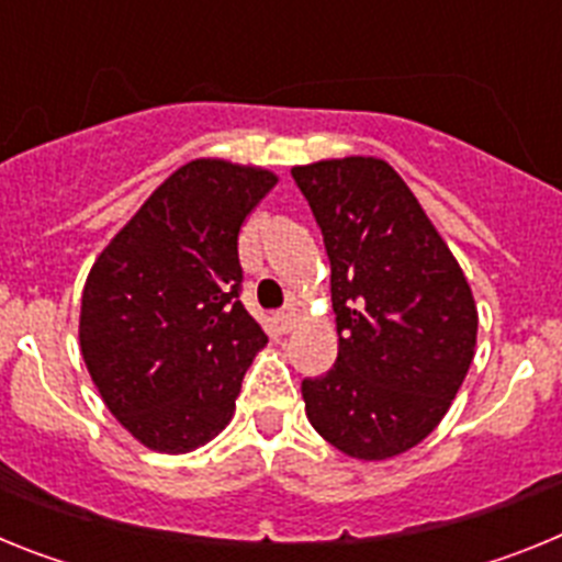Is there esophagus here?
Segmentation results:
<instances>
[{
	"label": "esophagus",
	"mask_w": 562,
	"mask_h": 562,
	"mask_svg": "<svg viewBox=\"0 0 562 562\" xmlns=\"http://www.w3.org/2000/svg\"><path fill=\"white\" fill-rule=\"evenodd\" d=\"M276 326H278V331H290L292 326H295V312L292 310H286V312H278L276 315Z\"/></svg>",
	"instance_id": "34e87169"
}]
</instances>
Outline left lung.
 I'll return each instance as SVG.
<instances>
[{
	"label": "left lung",
	"mask_w": 562,
	"mask_h": 562,
	"mask_svg": "<svg viewBox=\"0 0 562 562\" xmlns=\"http://www.w3.org/2000/svg\"><path fill=\"white\" fill-rule=\"evenodd\" d=\"M292 177L324 233L340 335L331 371L301 382L306 416L351 459H394L459 394L479 335L473 290L385 160H321Z\"/></svg>",
	"instance_id": "8db88e82"
}]
</instances>
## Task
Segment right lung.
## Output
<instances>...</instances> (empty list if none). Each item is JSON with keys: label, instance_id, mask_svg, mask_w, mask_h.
<instances>
[{"label": "right lung", "instance_id": "obj_1", "mask_svg": "<svg viewBox=\"0 0 562 562\" xmlns=\"http://www.w3.org/2000/svg\"><path fill=\"white\" fill-rule=\"evenodd\" d=\"M276 182L258 166L186 162L89 270L83 362L114 419L148 450L191 453L233 419L267 342L238 301V231Z\"/></svg>", "mask_w": 562, "mask_h": 562}]
</instances>
